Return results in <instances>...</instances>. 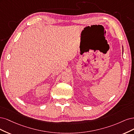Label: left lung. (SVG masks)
<instances>
[{
	"mask_svg": "<svg viewBox=\"0 0 134 134\" xmlns=\"http://www.w3.org/2000/svg\"><path fill=\"white\" fill-rule=\"evenodd\" d=\"M122 49H123V48H122Z\"/></svg>",
	"mask_w": 134,
	"mask_h": 134,
	"instance_id": "obj_1",
	"label": "left lung"
}]
</instances>
